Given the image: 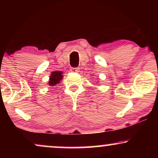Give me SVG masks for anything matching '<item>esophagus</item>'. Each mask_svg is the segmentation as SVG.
I'll use <instances>...</instances> for the list:
<instances>
[{"mask_svg":"<svg viewBox=\"0 0 158 158\" xmlns=\"http://www.w3.org/2000/svg\"><path fill=\"white\" fill-rule=\"evenodd\" d=\"M71 71L73 73H77V72H79V69L78 68H73V69H71Z\"/></svg>","mask_w":158,"mask_h":158,"instance_id":"esophagus-1","label":"esophagus"}]
</instances>
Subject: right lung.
Returning <instances> with one entry per match:
<instances>
[{
	"mask_svg": "<svg viewBox=\"0 0 158 158\" xmlns=\"http://www.w3.org/2000/svg\"><path fill=\"white\" fill-rule=\"evenodd\" d=\"M62 73H63L62 71H54V72H52L47 85L52 87V86H55L57 84H59L60 82L63 78Z\"/></svg>",
	"mask_w": 158,
	"mask_h": 158,
	"instance_id": "obj_1",
	"label": "right lung"
}]
</instances>
